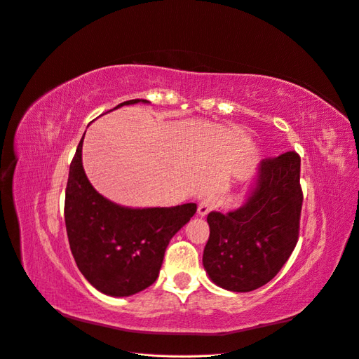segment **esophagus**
Instances as JSON below:
<instances>
[{
  "instance_id": "obj_1",
  "label": "esophagus",
  "mask_w": 359,
  "mask_h": 359,
  "mask_svg": "<svg viewBox=\"0 0 359 359\" xmlns=\"http://www.w3.org/2000/svg\"><path fill=\"white\" fill-rule=\"evenodd\" d=\"M217 198L215 195H205L204 198L198 203V215L201 216V217H204V216H207L209 215L212 210H215L216 207H217Z\"/></svg>"
}]
</instances>
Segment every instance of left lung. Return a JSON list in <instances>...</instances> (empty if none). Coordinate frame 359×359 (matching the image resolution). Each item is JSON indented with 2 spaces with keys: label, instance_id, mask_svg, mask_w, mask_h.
<instances>
[{
  "label": "left lung",
  "instance_id": "obj_1",
  "mask_svg": "<svg viewBox=\"0 0 359 359\" xmlns=\"http://www.w3.org/2000/svg\"><path fill=\"white\" fill-rule=\"evenodd\" d=\"M299 164L295 152L261 161L245 204L207 216L210 237L203 265L215 285L233 292L253 291L269 283L291 257L303 204Z\"/></svg>",
  "mask_w": 359,
  "mask_h": 359
}]
</instances>
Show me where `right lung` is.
<instances>
[{"mask_svg":"<svg viewBox=\"0 0 359 359\" xmlns=\"http://www.w3.org/2000/svg\"><path fill=\"white\" fill-rule=\"evenodd\" d=\"M137 102L149 101L130 100L114 109ZM82 146L83 138L65 189L68 243L80 273L92 286L110 297H130L156 280L170 240L191 221L196 204L133 209L107 200L86 177Z\"/></svg>","mask_w":359,"mask_h":359,"instance_id":"1","label":"right lung"}]
</instances>
